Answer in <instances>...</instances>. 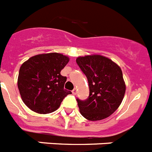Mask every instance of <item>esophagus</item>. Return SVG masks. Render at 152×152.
Masks as SVG:
<instances>
[{"label":"esophagus","mask_w":152,"mask_h":152,"mask_svg":"<svg viewBox=\"0 0 152 152\" xmlns=\"http://www.w3.org/2000/svg\"><path fill=\"white\" fill-rule=\"evenodd\" d=\"M72 94H77V89H76V88L73 89V91H72Z\"/></svg>","instance_id":"obj_1"}]
</instances>
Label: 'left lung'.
Returning a JSON list of instances; mask_svg holds the SVG:
<instances>
[{
  "instance_id": "8db88e82",
  "label": "left lung",
  "mask_w": 152,
  "mask_h": 152,
  "mask_svg": "<svg viewBox=\"0 0 152 152\" xmlns=\"http://www.w3.org/2000/svg\"><path fill=\"white\" fill-rule=\"evenodd\" d=\"M76 62L89 85L88 98L77 99L80 113L89 121L109 117L118 108L126 90L121 67L100 54L78 57Z\"/></svg>"
}]
</instances>
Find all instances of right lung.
Returning a JSON list of instances; mask_svg holds the SVG:
<instances>
[{
    "instance_id": "obj_1",
    "label": "right lung",
    "mask_w": 152,
    "mask_h": 152,
    "mask_svg": "<svg viewBox=\"0 0 152 152\" xmlns=\"http://www.w3.org/2000/svg\"><path fill=\"white\" fill-rule=\"evenodd\" d=\"M69 58L60 53L34 55L22 64L18 87L22 101L31 111L48 114L56 111L71 91L64 89L67 77L61 71Z\"/></svg>"
}]
</instances>
